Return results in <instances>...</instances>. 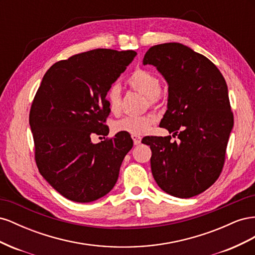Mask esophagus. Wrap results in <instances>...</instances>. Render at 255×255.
<instances>
[{
    "label": "esophagus",
    "mask_w": 255,
    "mask_h": 255,
    "mask_svg": "<svg viewBox=\"0 0 255 255\" xmlns=\"http://www.w3.org/2000/svg\"><path fill=\"white\" fill-rule=\"evenodd\" d=\"M132 139H133V141H134V144H135V145H137V144H139V143H140V141H141V137H140V136H138V135H132Z\"/></svg>",
    "instance_id": "34e87169"
}]
</instances>
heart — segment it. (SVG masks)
<instances>
[{"instance_id":"obj_1","label":"heart","mask_w":255,"mask_h":255,"mask_svg":"<svg viewBox=\"0 0 255 255\" xmlns=\"http://www.w3.org/2000/svg\"><path fill=\"white\" fill-rule=\"evenodd\" d=\"M127 83L129 87L141 92L146 98L150 99L152 104H156L159 99L161 90L160 81L157 76L151 71L144 69H137L130 74ZM106 101L112 113L116 114L120 111L121 106V88L119 85L115 84L106 91ZM154 118L152 116H127L113 126L116 133H127L129 135H143L150 129L153 125Z\"/></svg>"}]
</instances>
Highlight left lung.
<instances>
[{
	"label": "left lung",
	"instance_id": "obj_1",
	"mask_svg": "<svg viewBox=\"0 0 255 255\" xmlns=\"http://www.w3.org/2000/svg\"><path fill=\"white\" fill-rule=\"evenodd\" d=\"M168 83V110L159 126L171 136L144 137L154 180L167 194L191 198L218 179L234 118L228 86L212 61L182 43L151 47L142 60Z\"/></svg>",
	"mask_w": 255,
	"mask_h": 255
}]
</instances>
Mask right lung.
I'll list each match as a JSON object with an SVG mask.
<instances>
[{
    "mask_svg": "<svg viewBox=\"0 0 255 255\" xmlns=\"http://www.w3.org/2000/svg\"><path fill=\"white\" fill-rule=\"evenodd\" d=\"M136 55L111 49L76 54L54 64L36 92L29 126L38 170L71 201L87 203L109 194L132 149L127 133L99 143L91 136L109 135L106 91Z\"/></svg>",
    "mask_w": 255,
    "mask_h": 255,
    "instance_id": "right-lung-1",
    "label": "right lung"
}]
</instances>
